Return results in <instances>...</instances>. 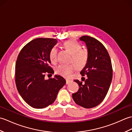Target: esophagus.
<instances>
[{
    "instance_id": "esophagus-1",
    "label": "esophagus",
    "mask_w": 132,
    "mask_h": 132,
    "mask_svg": "<svg viewBox=\"0 0 132 132\" xmlns=\"http://www.w3.org/2000/svg\"><path fill=\"white\" fill-rule=\"evenodd\" d=\"M71 82V80H70V79H66V84H69V83H70Z\"/></svg>"
}]
</instances>
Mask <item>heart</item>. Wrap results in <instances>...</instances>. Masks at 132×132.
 <instances>
[{"label":"heart","mask_w":132,"mask_h":132,"mask_svg":"<svg viewBox=\"0 0 132 132\" xmlns=\"http://www.w3.org/2000/svg\"><path fill=\"white\" fill-rule=\"evenodd\" d=\"M63 47L71 53V61L74 63L61 64L55 69V72L61 76L69 78L77 69H83L88 60V52L86 49L81 48V45L74 40H69L63 44ZM49 58L52 63L57 61V50L53 47L49 52Z\"/></svg>","instance_id":"obj_1"}]
</instances>
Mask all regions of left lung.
<instances>
[{
	"label": "left lung",
	"mask_w": 132,
	"mask_h": 132,
	"mask_svg": "<svg viewBox=\"0 0 132 132\" xmlns=\"http://www.w3.org/2000/svg\"><path fill=\"white\" fill-rule=\"evenodd\" d=\"M79 40L86 43L88 60L80 71L84 83L75 80L79 89L72 95L75 103L83 108H91L98 105L104 99L112 79V66L109 55L104 46L94 37L83 36Z\"/></svg>",
	"instance_id": "8db88e82"
}]
</instances>
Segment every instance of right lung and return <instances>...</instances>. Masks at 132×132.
Segmentation results:
<instances>
[{
	"label": "right lung",
	"mask_w": 132,
	"mask_h": 132,
	"mask_svg": "<svg viewBox=\"0 0 132 132\" xmlns=\"http://www.w3.org/2000/svg\"><path fill=\"white\" fill-rule=\"evenodd\" d=\"M57 41L54 38H36L23 47L17 58L16 87L25 102L33 108L41 109L52 104L66 84L65 79L58 75L45 79L46 72L54 73L49 66V52Z\"/></svg>",
	"instance_id": "1"
}]
</instances>
